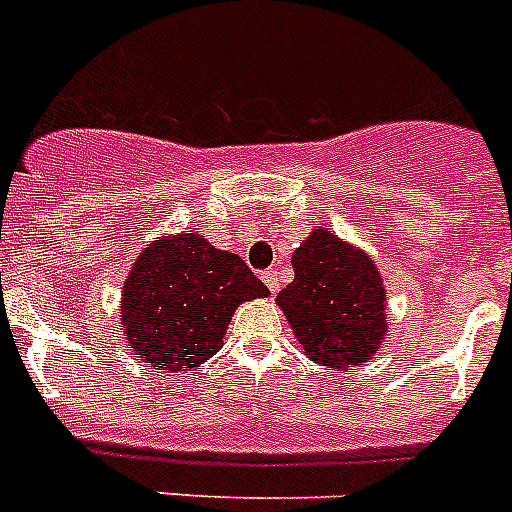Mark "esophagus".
<instances>
[{
  "label": "esophagus",
  "mask_w": 512,
  "mask_h": 512,
  "mask_svg": "<svg viewBox=\"0 0 512 512\" xmlns=\"http://www.w3.org/2000/svg\"><path fill=\"white\" fill-rule=\"evenodd\" d=\"M261 279L266 281V287H269L271 294L279 292V276H276V271H264V274H261Z\"/></svg>",
  "instance_id": "1"
}]
</instances>
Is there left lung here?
Masks as SVG:
<instances>
[{
  "instance_id": "left-lung-1",
  "label": "left lung",
  "mask_w": 512,
  "mask_h": 512,
  "mask_svg": "<svg viewBox=\"0 0 512 512\" xmlns=\"http://www.w3.org/2000/svg\"><path fill=\"white\" fill-rule=\"evenodd\" d=\"M294 281L276 302L312 360L355 368L386 335V289L373 261L327 228H317L292 256Z\"/></svg>"
}]
</instances>
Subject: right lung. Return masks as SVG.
I'll use <instances>...</instances> for the list:
<instances>
[{
	"mask_svg": "<svg viewBox=\"0 0 512 512\" xmlns=\"http://www.w3.org/2000/svg\"><path fill=\"white\" fill-rule=\"evenodd\" d=\"M266 294L241 256L182 233L149 243L137 259L121 294V325L137 358L177 373L213 358L238 304Z\"/></svg>",
	"mask_w": 512,
	"mask_h": 512,
	"instance_id": "add662e5",
	"label": "right lung"
}]
</instances>
